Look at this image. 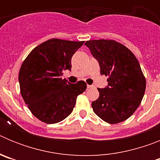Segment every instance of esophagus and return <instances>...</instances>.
<instances>
[{"instance_id":"esophagus-1","label":"esophagus","mask_w":160,"mask_h":160,"mask_svg":"<svg viewBox=\"0 0 160 160\" xmlns=\"http://www.w3.org/2000/svg\"><path fill=\"white\" fill-rule=\"evenodd\" d=\"M92 87H94L93 86H91V85H87V89H90L92 88Z\"/></svg>"}]
</instances>
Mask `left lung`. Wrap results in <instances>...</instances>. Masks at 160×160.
<instances>
[{
    "label": "left lung",
    "mask_w": 160,
    "mask_h": 160,
    "mask_svg": "<svg viewBox=\"0 0 160 160\" xmlns=\"http://www.w3.org/2000/svg\"><path fill=\"white\" fill-rule=\"evenodd\" d=\"M85 45L98 61L108 85L98 88L99 97L92 102L93 111L111 124L125 121L134 114L143 98L146 79L138 61L129 49L113 40L87 41Z\"/></svg>",
    "instance_id": "1"
}]
</instances>
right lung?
Masks as SVG:
<instances>
[{"label":"right lung","mask_w":160,"mask_h":160,"mask_svg":"<svg viewBox=\"0 0 160 160\" xmlns=\"http://www.w3.org/2000/svg\"><path fill=\"white\" fill-rule=\"evenodd\" d=\"M83 43L50 39L32 49L22 63L18 76L21 94L42 122L53 124L65 119L87 89L84 81L72 84L62 78L63 70H71L72 56Z\"/></svg>","instance_id":"add662e5"}]
</instances>
